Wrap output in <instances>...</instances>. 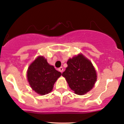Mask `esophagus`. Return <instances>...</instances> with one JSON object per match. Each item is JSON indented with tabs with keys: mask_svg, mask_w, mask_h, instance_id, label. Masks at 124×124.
Returning a JSON list of instances; mask_svg holds the SVG:
<instances>
[{
	"mask_svg": "<svg viewBox=\"0 0 124 124\" xmlns=\"http://www.w3.org/2000/svg\"><path fill=\"white\" fill-rule=\"evenodd\" d=\"M58 70H59V71H60V72H63V67H60L58 69Z\"/></svg>",
	"mask_w": 124,
	"mask_h": 124,
	"instance_id": "obj_1",
	"label": "esophagus"
}]
</instances>
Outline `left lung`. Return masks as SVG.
I'll list each match as a JSON object with an SVG mask.
<instances>
[{"mask_svg":"<svg viewBox=\"0 0 124 124\" xmlns=\"http://www.w3.org/2000/svg\"><path fill=\"white\" fill-rule=\"evenodd\" d=\"M68 67L62 73L71 89L78 95L85 94L93 88L97 74L90 61L82 54L69 59Z\"/></svg>","mask_w":124,"mask_h":124,"instance_id":"obj_1","label":"left lung"}]
</instances>
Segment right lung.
<instances>
[{
  "instance_id": "right-lung-1",
  "label": "right lung",
  "mask_w": 124,
  "mask_h": 124,
  "mask_svg": "<svg viewBox=\"0 0 124 124\" xmlns=\"http://www.w3.org/2000/svg\"><path fill=\"white\" fill-rule=\"evenodd\" d=\"M61 74L43 56H40L29 66L27 76L31 88L39 94L45 95L52 90Z\"/></svg>"
}]
</instances>
